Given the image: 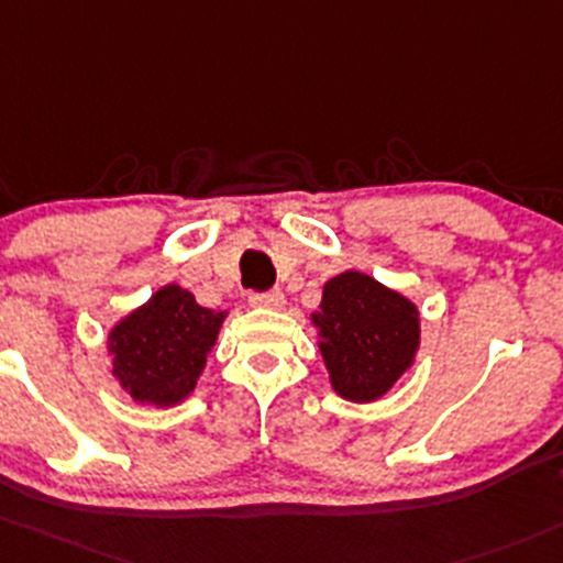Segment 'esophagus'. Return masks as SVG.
Here are the masks:
<instances>
[{"label": "esophagus", "instance_id": "esophagus-1", "mask_svg": "<svg viewBox=\"0 0 563 563\" xmlns=\"http://www.w3.org/2000/svg\"><path fill=\"white\" fill-rule=\"evenodd\" d=\"M251 305L262 307V310H280V307L286 305V297H283V291H266L251 297Z\"/></svg>", "mask_w": 563, "mask_h": 563}]
</instances>
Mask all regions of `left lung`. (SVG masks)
Segmentation results:
<instances>
[{
	"label": "left lung",
	"instance_id": "1",
	"mask_svg": "<svg viewBox=\"0 0 563 563\" xmlns=\"http://www.w3.org/2000/svg\"><path fill=\"white\" fill-rule=\"evenodd\" d=\"M310 323L318 329L331 388L356 405L383 399L412 369L421 347L416 301L356 269L323 286Z\"/></svg>",
	"mask_w": 563,
	"mask_h": 563
}]
</instances>
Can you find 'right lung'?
Segmentation results:
<instances>
[{
	"label": "right lung",
	"instance_id": "obj_1",
	"mask_svg": "<svg viewBox=\"0 0 563 563\" xmlns=\"http://www.w3.org/2000/svg\"><path fill=\"white\" fill-rule=\"evenodd\" d=\"M227 316L175 283L162 286L110 327L108 372L137 405H180L197 388Z\"/></svg>",
	"mask_w": 563,
	"mask_h": 563
}]
</instances>
